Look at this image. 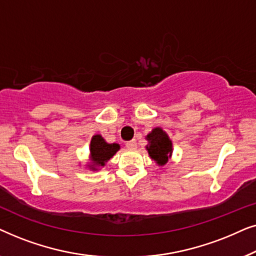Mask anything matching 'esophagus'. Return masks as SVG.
Segmentation results:
<instances>
[{"mask_svg":"<svg viewBox=\"0 0 256 256\" xmlns=\"http://www.w3.org/2000/svg\"><path fill=\"white\" fill-rule=\"evenodd\" d=\"M126 146H127L128 149H135L136 148V141H135V140L128 141L127 143H126Z\"/></svg>","mask_w":256,"mask_h":256,"instance_id":"34e87169","label":"esophagus"}]
</instances>
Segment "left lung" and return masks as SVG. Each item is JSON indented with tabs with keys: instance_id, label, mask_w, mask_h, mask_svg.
Listing matches in <instances>:
<instances>
[{
	"instance_id": "left-lung-1",
	"label": "left lung",
	"mask_w": 256,
	"mask_h": 256,
	"mask_svg": "<svg viewBox=\"0 0 256 256\" xmlns=\"http://www.w3.org/2000/svg\"><path fill=\"white\" fill-rule=\"evenodd\" d=\"M146 140L148 141L146 149L150 158L155 160L158 166L166 164L174 152L172 141L170 140L169 135L160 127H156L146 136Z\"/></svg>"
}]
</instances>
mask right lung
Returning <instances> with one entry per match:
<instances>
[{
    "instance_id": "add662e5",
    "label": "right lung",
    "mask_w": 256,
    "mask_h": 256,
    "mask_svg": "<svg viewBox=\"0 0 256 256\" xmlns=\"http://www.w3.org/2000/svg\"><path fill=\"white\" fill-rule=\"evenodd\" d=\"M120 150V144L118 143L106 142L100 134L92 136L90 144V162L87 168L92 171H98L99 168L106 166V163Z\"/></svg>"
}]
</instances>
